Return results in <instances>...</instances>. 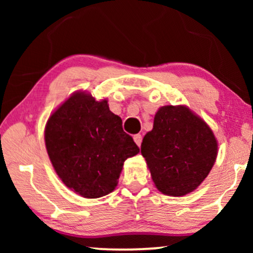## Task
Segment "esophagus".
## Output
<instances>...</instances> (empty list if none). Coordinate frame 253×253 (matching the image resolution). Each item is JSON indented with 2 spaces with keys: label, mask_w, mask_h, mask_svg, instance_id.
<instances>
[{
  "label": "esophagus",
  "mask_w": 253,
  "mask_h": 253,
  "mask_svg": "<svg viewBox=\"0 0 253 253\" xmlns=\"http://www.w3.org/2000/svg\"><path fill=\"white\" fill-rule=\"evenodd\" d=\"M141 139H143V137H141V134H134V136H133L134 143H136V144L138 145V146H140Z\"/></svg>",
  "instance_id": "obj_1"
}]
</instances>
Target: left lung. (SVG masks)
<instances>
[{
    "mask_svg": "<svg viewBox=\"0 0 253 253\" xmlns=\"http://www.w3.org/2000/svg\"><path fill=\"white\" fill-rule=\"evenodd\" d=\"M159 191L184 196L207 177L215 162L213 131L184 106H165L155 114L153 129L140 147Z\"/></svg>",
    "mask_w": 253,
    "mask_h": 253,
    "instance_id": "8db88e82",
    "label": "left lung"
}]
</instances>
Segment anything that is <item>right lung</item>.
<instances>
[{"mask_svg": "<svg viewBox=\"0 0 253 253\" xmlns=\"http://www.w3.org/2000/svg\"><path fill=\"white\" fill-rule=\"evenodd\" d=\"M44 141L51 165L69 189L99 198L117 185L124 161L139 152L107 100L77 92L48 120Z\"/></svg>", "mask_w": 253, "mask_h": 253, "instance_id": "right-lung-1", "label": "right lung"}]
</instances>
